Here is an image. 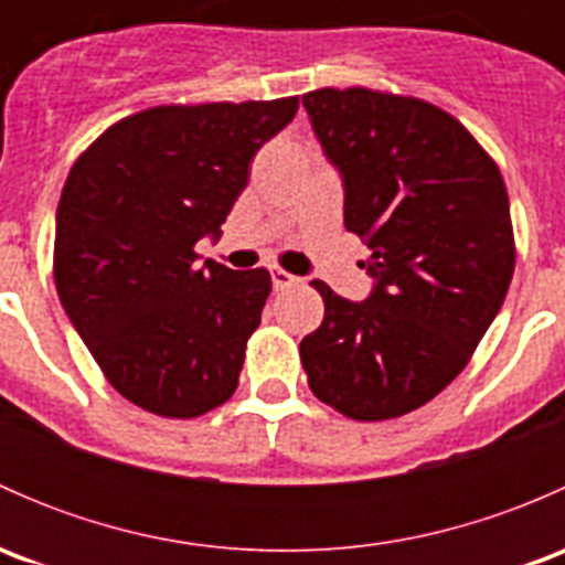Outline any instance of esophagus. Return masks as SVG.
<instances>
[{
    "instance_id": "esophagus-1",
    "label": "esophagus",
    "mask_w": 565,
    "mask_h": 565,
    "mask_svg": "<svg viewBox=\"0 0 565 565\" xmlns=\"http://www.w3.org/2000/svg\"><path fill=\"white\" fill-rule=\"evenodd\" d=\"M270 278H273V287H276V289H289V287H295V284H300L298 276H292V273L281 270V267H273Z\"/></svg>"
}]
</instances>
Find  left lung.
Instances as JSON below:
<instances>
[{"label": "left lung", "mask_w": 565, "mask_h": 565, "mask_svg": "<svg viewBox=\"0 0 565 565\" xmlns=\"http://www.w3.org/2000/svg\"><path fill=\"white\" fill-rule=\"evenodd\" d=\"M344 180V226L372 256L363 303L311 281L324 317L300 341L319 402L388 420L435 398L467 366L514 276L498 163L443 108L366 87L303 95Z\"/></svg>", "instance_id": "1"}]
</instances>
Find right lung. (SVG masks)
<instances>
[{"mask_svg":"<svg viewBox=\"0 0 565 565\" xmlns=\"http://www.w3.org/2000/svg\"><path fill=\"white\" fill-rule=\"evenodd\" d=\"M298 98L156 106L78 156L56 207L54 284L108 383L163 418H196L237 388L270 273L196 265L256 150Z\"/></svg>","mask_w":565,"mask_h":565,"instance_id":"right-lung-1","label":"right lung"}]
</instances>
